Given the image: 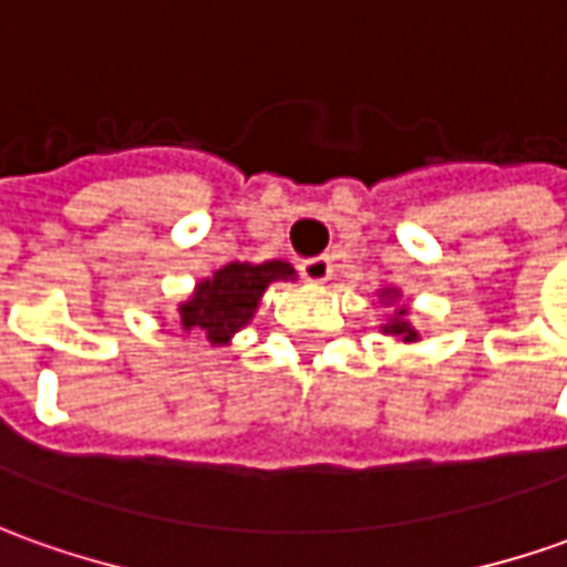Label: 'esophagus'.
<instances>
[{
    "label": "esophagus",
    "instance_id": "esophagus-1",
    "mask_svg": "<svg viewBox=\"0 0 567 567\" xmlns=\"http://www.w3.org/2000/svg\"><path fill=\"white\" fill-rule=\"evenodd\" d=\"M300 276H303L307 282H329V276H332V260H329L326 254L307 257V260H300Z\"/></svg>",
    "mask_w": 567,
    "mask_h": 567
}]
</instances>
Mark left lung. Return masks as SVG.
<instances>
[{"mask_svg": "<svg viewBox=\"0 0 567 567\" xmlns=\"http://www.w3.org/2000/svg\"><path fill=\"white\" fill-rule=\"evenodd\" d=\"M388 295H394V291H384V298H388ZM403 316H406V310H400V313H396V319H391V322L384 326V332L394 334V338H403V341H415L419 334H415V329L410 326V322H406V319H403Z\"/></svg>", "mask_w": 567, "mask_h": 567, "instance_id": "left-lung-1", "label": "left lung"}]
</instances>
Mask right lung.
I'll return each instance as SVG.
<instances>
[{
    "label": "right lung",
    "instance_id": "obj_1",
    "mask_svg": "<svg viewBox=\"0 0 567 567\" xmlns=\"http://www.w3.org/2000/svg\"><path fill=\"white\" fill-rule=\"evenodd\" d=\"M295 269L282 260L229 264L214 272V279L198 285L195 298L179 307L183 332H204L210 344H226L241 326L251 322L257 300L276 279H291Z\"/></svg>",
    "mask_w": 567,
    "mask_h": 567
}]
</instances>
